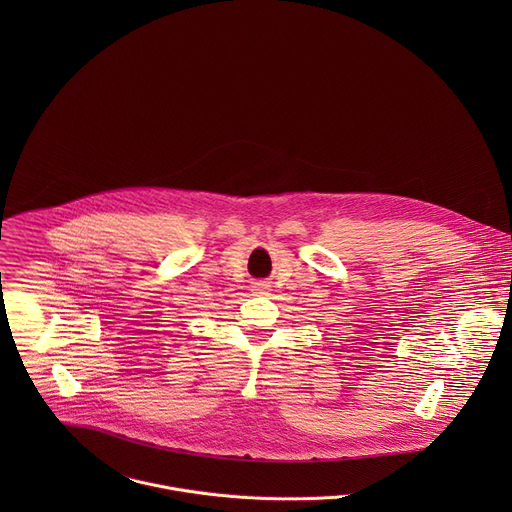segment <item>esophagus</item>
I'll return each mask as SVG.
<instances>
[{
	"instance_id": "obj_1",
	"label": "esophagus",
	"mask_w": 512,
	"mask_h": 512,
	"mask_svg": "<svg viewBox=\"0 0 512 512\" xmlns=\"http://www.w3.org/2000/svg\"><path fill=\"white\" fill-rule=\"evenodd\" d=\"M254 288H256V292H258V293L266 292V284H256V286H254Z\"/></svg>"
}]
</instances>
